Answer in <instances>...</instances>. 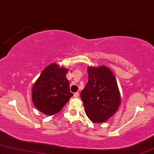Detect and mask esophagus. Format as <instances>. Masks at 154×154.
I'll use <instances>...</instances> for the list:
<instances>
[{"label":"esophagus","mask_w":154,"mask_h":154,"mask_svg":"<svg viewBox=\"0 0 154 154\" xmlns=\"http://www.w3.org/2000/svg\"><path fill=\"white\" fill-rule=\"evenodd\" d=\"M79 94L78 92H76V93H75V94H74V97H75V98H78V97H79Z\"/></svg>","instance_id":"esophagus-1"}]
</instances>
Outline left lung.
<instances>
[{
    "label": "left lung",
    "instance_id": "1",
    "mask_svg": "<svg viewBox=\"0 0 154 154\" xmlns=\"http://www.w3.org/2000/svg\"><path fill=\"white\" fill-rule=\"evenodd\" d=\"M88 82L81 92L86 114L94 123H103L119 107L121 98L113 73L106 66L88 67Z\"/></svg>",
    "mask_w": 154,
    "mask_h": 154
}]
</instances>
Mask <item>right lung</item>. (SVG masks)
<instances>
[{
  "label": "right lung",
  "mask_w": 154,
  "mask_h": 154,
  "mask_svg": "<svg viewBox=\"0 0 154 154\" xmlns=\"http://www.w3.org/2000/svg\"><path fill=\"white\" fill-rule=\"evenodd\" d=\"M68 70L56 63L46 67L34 84L32 100L43 114L51 116L60 111L73 96L66 78Z\"/></svg>",
  "instance_id": "add662e5"
}]
</instances>
